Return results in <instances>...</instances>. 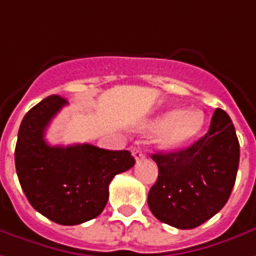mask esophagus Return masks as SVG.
Instances as JSON below:
<instances>
[{"label": "esophagus", "instance_id": "1", "mask_svg": "<svg viewBox=\"0 0 256 256\" xmlns=\"http://www.w3.org/2000/svg\"><path fill=\"white\" fill-rule=\"evenodd\" d=\"M132 154H133V157H134L136 161H138V160H142L144 157V154H142V151L138 148V147H133L132 148Z\"/></svg>", "mask_w": 256, "mask_h": 256}]
</instances>
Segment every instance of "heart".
Returning <instances> with one entry per match:
<instances>
[{
	"label": "heart",
	"mask_w": 256,
	"mask_h": 256,
	"mask_svg": "<svg viewBox=\"0 0 256 256\" xmlns=\"http://www.w3.org/2000/svg\"><path fill=\"white\" fill-rule=\"evenodd\" d=\"M204 128V114L199 109H170L154 119L144 122L142 132H157L156 142L161 150H178L194 142Z\"/></svg>",
	"instance_id": "1"
}]
</instances>
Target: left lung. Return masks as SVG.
<instances>
[{"mask_svg": "<svg viewBox=\"0 0 256 256\" xmlns=\"http://www.w3.org/2000/svg\"><path fill=\"white\" fill-rule=\"evenodd\" d=\"M157 182L148 208L160 222L180 230L199 227L230 198L240 162V142L230 116L217 108L206 134L190 147L157 152Z\"/></svg>", "mask_w": 256, "mask_h": 256, "instance_id": "1", "label": "left lung"}]
</instances>
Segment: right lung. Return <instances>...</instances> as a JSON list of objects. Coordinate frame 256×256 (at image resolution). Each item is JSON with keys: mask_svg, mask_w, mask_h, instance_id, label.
Instances as JSON below:
<instances>
[{"mask_svg": "<svg viewBox=\"0 0 256 256\" xmlns=\"http://www.w3.org/2000/svg\"><path fill=\"white\" fill-rule=\"evenodd\" d=\"M67 105L58 95L44 98L25 114L15 147L19 184L34 210L62 226L98 217L109 199L114 175L130 170V151H110L92 144L50 146L48 123Z\"/></svg>", "mask_w": 256, "mask_h": 256, "instance_id": "1", "label": "right lung"}]
</instances>
